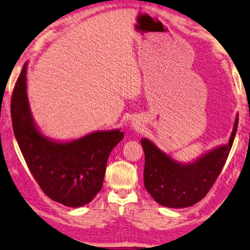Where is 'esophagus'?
Listing matches in <instances>:
<instances>
[{
  "label": "esophagus",
  "mask_w": 250,
  "mask_h": 250,
  "mask_svg": "<svg viewBox=\"0 0 250 250\" xmlns=\"http://www.w3.org/2000/svg\"><path fill=\"white\" fill-rule=\"evenodd\" d=\"M141 126H142V123L139 119H133L131 123V128L132 129H140Z\"/></svg>",
  "instance_id": "34e87169"
}]
</instances>
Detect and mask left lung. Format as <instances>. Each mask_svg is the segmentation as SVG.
Masks as SVG:
<instances>
[{
    "mask_svg": "<svg viewBox=\"0 0 250 250\" xmlns=\"http://www.w3.org/2000/svg\"><path fill=\"white\" fill-rule=\"evenodd\" d=\"M237 114L229 142L205 152L190 162H180L146 137L141 140L146 155L144 186L162 206L184 208L206 196L221 172L237 133Z\"/></svg>",
    "mask_w": 250,
    "mask_h": 250,
    "instance_id": "left-lung-1",
    "label": "left lung"
}]
</instances>
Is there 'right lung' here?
Here are the masks:
<instances>
[{"instance_id": "obj_1", "label": "right lung", "mask_w": 250, "mask_h": 250, "mask_svg": "<svg viewBox=\"0 0 250 250\" xmlns=\"http://www.w3.org/2000/svg\"><path fill=\"white\" fill-rule=\"evenodd\" d=\"M26 62L14 86L11 117L17 142L32 176L53 201L68 208L90 203L103 187L111 150L124 133L95 131L70 141L46 136L36 124L27 93Z\"/></svg>"}]
</instances>
